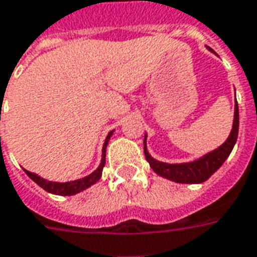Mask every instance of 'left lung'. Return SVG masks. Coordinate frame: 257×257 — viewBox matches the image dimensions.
Listing matches in <instances>:
<instances>
[{
    "instance_id": "obj_1",
    "label": "left lung",
    "mask_w": 257,
    "mask_h": 257,
    "mask_svg": "<svg viewBox=\"0 0 257 257\" xmlns=\"http://www.w3.org/2000/svg\"><path fill=\"white\" fill-rule=\"evenodd\" d=\"M238 128H239V111L238 104L235 103L234 125L232 131L229 134L228 139L221 146L213 150L211 153H207L202 159L192 161V163H182V164H167L154 160L146 149V138H145V156L149 161L150 167L153 168L156 174L167 179H171L179 184H200L209 179L214 172L222 166V163L227 160L234 147L236 138H238Z\"/></svg>"
}]
</instances>
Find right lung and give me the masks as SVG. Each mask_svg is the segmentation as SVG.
I'll return each mask as SVG.
<instances>
[{
  "mask_svg": "<svg viewBox=\"0 0 257 257\" xmlns=\"http://www.w3.org/2000/svg\"><path fill=\"white\" fill-rule=\"evenodd\" d=\"M111 135L112 132L107 135V139L104 142L103 146V159H101V163L100 166L94 172H91L90 175H87L85 178L76 179V181H71V182H51V181H47V179L40 178L39 175H36L33 172L25 170V172L29 175V178H32L35 181L36 184L41 186L44 191L50 192V193H54V195H61V196H71V195H76L79 192L85 191L86 188H89L93 184H96L98 179L101 178V171H103V167L105 164V149H107V145H108V141H110Z\"/></svg>",
  "mask_w": 257,
  "mask_h": 257,
  "instance_id": "add662e5",
  "label": "right lung"
}]
</instances>
